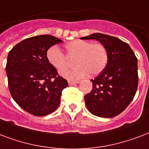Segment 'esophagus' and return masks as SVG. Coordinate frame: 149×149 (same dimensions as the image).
Instances as JSON below:
<instances>
[{
	"instance_id": "obj_1",
	"label": "esophagus",
	"mask_w": 149,
	"mask_h": 149,
	"mask_svg": "<svg viewBox=\"0 0 149 149\" xmlns=\"http://www.w3.org/2000/svg\"><path fill=\"white\" fill-rule=\"evenodd\" d=\"M78 81H71V80L68 81L69 85H76V84H78Z\"/></svg>"
}]
</instances>
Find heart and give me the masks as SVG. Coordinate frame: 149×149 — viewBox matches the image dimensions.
Returning a JSON list of instances; mask_svg holds the SVG:
<instances>
[{
  "instance_id": "b5f03b06",
  "label": "heart",
  "mask_w": 149,
  "mask_h": 149,
  "mask_svg": "<svg viewBox=\"0 0 149 149\" xmlns=\"http://www.w3.org/2000/svg\"><path fill=\"white\" fill-rule=\"evenodd\" d=\"M67 56L74 57L72 68L64 69L68 66V57L58 47H51L47 52V61L54 68L61 70V74L69 80H78L89 73L96 75L101 73L109 61V53L102 42H92L86 40H73L64 46Z\"/></svg>"
}]
</instances>
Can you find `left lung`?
<instances>
[{
  "instance_id": "left-lung-1",
  "label": "left lung",
  "mask_w": 149,
  "mask_h": 149,
  "mask_svg": "<svg viewBox=\"0 0 149 149\" xmlns=\"http://www.w3.org/2000/svg\"><path fill=\"white\" fill-rule=\"evenodd\" d=\"M81 40H95L107 47L109 61L92 79L93 89L85 95L91 113L110 118L121 113L133 100L138 84V60L127 42L111 36L94 33Z\"/></svg>"
}]
</instances>
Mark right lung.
<instances>
[{
	"instance_id": "1",
	"label": "right lung",
	"mask_w": 149,
	"mask_h": 149,
	"mask_svg": "<svg viewBox=\"0 0 149 149\" xmlns=\"http://www.w3.org/2000/svg\"><path fill=\"white\" fill-rule=\"evenodd\" d=\"M62 40L50 35L28 38L9 51L6 72L11 96L17 104L34 116L56 110L64 88L68 86L47 58L49 48Z\"/></svg>"
}]
</instances>
